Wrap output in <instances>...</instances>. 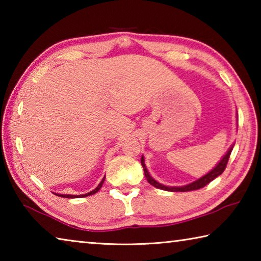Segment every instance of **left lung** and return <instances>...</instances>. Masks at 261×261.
Here are the masks:
<instances>
[{
	"instance_id": "left-lung-1",
	"label": "left lung",
	"mask_w": 261,
	"mask_h": 261,
	"mask_svg": "<svg viewBox=\"0 0 261 261\" xmlns=\"http://www.w3.org/2000/svg\"><path fill=\"white\" fill-rule=\"evenodd\" d=\"M232 147H233V146H231L230 148H229V151L227 152L226 155L223 156L222 160H221V161L218 163V166H216L213 170L210 171L208 174L205 175V176H202V177L199 178V179H197L196 182L185 185V187H180V188H170V187H166V185H162V184H160V183H158L156 180L153 179V178L151 177V175L148 174V171H147V169H146V166H145V162H144V158H143V156H141L140 162H141V166H143V168H144L145 177L147 178V182H148L149 184H151V185H153V187H155V188H158V189H161V190H166V191H171V192H178V191H180V192H187V191H193V190H198V189H201V188L206 187L207 184L211 183L212 180H213L214 178H216V177H218V176H220L221 174L223 173L224 169H226V167H227V163H228L229 158H230Z\"/></svg>"
}]
</instances>
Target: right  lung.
I'll return each mask as SVG.
<instances>
[{
    "instance_id": "obj_1",
    "label": "right lung",
    "mask_w": 261,
    "mask_h": 261,
    "mask_svg": "<svg viewBox=\"0 0 261 261\" xmlns=\"http://www.w3.org/2000/svg\"><path fill=\"white\" fill-rule=\"evenodd\" d=\"M103 182H105V177L102 178V180H101V182H100V184L98 185V187H96V188L93 190V191L88 192V193H86V194H82V196H71V194H57V193H55V194H56V196H59V197H63V198H77V197H87V196H91V194H94V193L98 192L99 190L101 189V187H102Z\"/></svg>"
}]
</instances>
